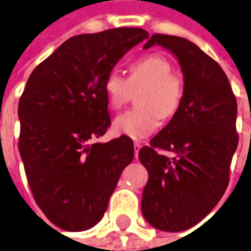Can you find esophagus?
Returning <instances> with one entry per match:
<instances>
[{
  "instance_id": "1",
  "label": "esophagus",
  "mask_w": 251,
  "mask_h": 251,
  "mask_svg": "<svg viewBox=\"0 0 251 251\" xmlns=\"http://www.w3.org/2000/svg\"><path fill=\"white\" fill-rule=\"evenodd\" d=\"M142 148V145H141V142H135L134 144V153H135V157L138 156V152H139V149Z\"/></svg>"
}]
</instances>
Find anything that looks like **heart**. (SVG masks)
<instances>
[{
    "label": "heart",
    "mask_w": 251,
    "mask_h": 251,
    "mask_svg": "<svg viewBox=\"0 0 251 251\" xmlns=\"http://www.w3.org/2000/svg\"><path fill=\"white\" fill-rule=\"evenodd\" d=\"M137 103L141 107L119 114L113 120L117 135L144 139L156 132L161 119H171L184 97L182 80L173 73V65L161 53H149L135 59L128 66L127 78L110 70L103 80L106 100L112 109H120L131 91L139 90Z\"/></svg>",
    "instance_id": "1"
}]
</instances>
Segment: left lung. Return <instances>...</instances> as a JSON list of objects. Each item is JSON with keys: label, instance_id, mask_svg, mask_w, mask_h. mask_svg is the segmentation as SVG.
Wrapping results in <instances>:
<instances>
[{"label": "left lung", "instance_id": "left-lung-1", "mask_svg": "<svg viewBox=\"0 0 251 251\" xmlns=\"http://www.w3.org/2000/svg\"><path fill=\"white\" fill-rule=\"evenodd\" d=\"M171 51L184 73V97L170 123L139 151L149 174L142 214L152 226L179 232L201 221L216 207L229 182L238 148V105L228 77L214 59L189 40L153 34L144 48ZM156 149L176 153L173 159Z\"/></svg>", "mask_w": 251, "mask_h": 251}]
</instances>
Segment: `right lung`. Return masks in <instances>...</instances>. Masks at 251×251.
Returning <instances> with one entry per match:
<instances>
[{
  "label": "right lung",
  "mask_w": 251,
  "mask_h": 251,
  "mask_svg": "<svg viewBox=\"0 0 251 251\" xmlns=\"http://www.w3.org/2000/svg\"><path fill=\"white\" fill-rule=\"evenodd\" d=\"M148 37L135 27L75 35L28 77L18 107L19 152L35 203L65 231H85L100 221L134 159L131 138L94 139L110 126L106 75Z\"/></svg>",
  "instance_id": "obj_1"
}]
</instances>
